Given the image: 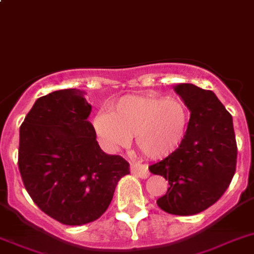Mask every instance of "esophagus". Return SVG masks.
Masks as SVG:
<instances>
[{"label":"esophagus","instance_id":"esophagus-1","mask_svg":"<svg viewBox=\"0 0 254 254\" xmlns=\"http://www.w3.org/2000/svg\"><path fill=\"white\" fill-rule=\"evenodd\" d=\"M130 172L134 176L140 177V178H146L150 174L148 167H147L146 164L142 163H130Z\"/></svg>","mask_w":254,"mask_h":254}]
</instances>
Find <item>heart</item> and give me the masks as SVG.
<instances>
[{
	"instance_id": "heart-1",
	"label": "heart",
	"mask_w": 254,
	"mask_h": 254,
	"mask_svg": "<svg viewBox=\"0 0 254 254\" xmlns=\"http://www.w3.org/2000/svg\"><path fill=\"white\" fill-rule=\"evenodd\" d=\"M189 114L182 102L152 95H127L94 117L98 139L108 150L135 144L150 159H164L180 147L186 134Z\"/></svg>"
}]
</instances>
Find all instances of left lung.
Segmentation results:
<instances>
[{
  "label": "left lung",
  "instance_id": "obj_1",
  "mask_svg": "<svg viewBox=\"0 0 254 254\" xmlns=\"http://www.w3.org/2000/svg\"><path fill=\"white\" fill-rule=\"evenodd\" d=\"M174 91L191 112L186 134L173 153L148 169L170 185L157 205L170 214L192 216L208 209L230 186L238 147L232 116L213 91L192 84L177 85Z\"/></svg>",
  "mask_w": 254,
  "mask_h": 254
}]
</instances>
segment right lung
Here are the masks:
<instances>
[{
  "label": "right lung",
  "mask_w": 254,
  "mask_h": 254,
  "mask_svg": "<svg viewBox=\"0 0 254 254\" xmlns=\"http://www.w3.org/2000/svg\"><path fill=\"white\" fill-rule=\"evenodd\" d=\"M84 91L38 98L19 130V172L36 205L68 226L93 222L107 210L129 163L97 142Z\"/></svg>",
  "instance_id": "1"
}]
</instances>
